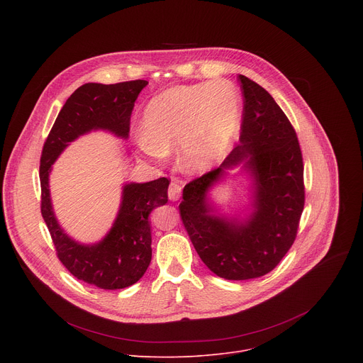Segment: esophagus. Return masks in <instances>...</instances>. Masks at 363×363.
<instances>
[{"label": "esophagus", "instance_id": "obj_1", "mask_svg": "<svg viewBox=\"0 0 363 363\" xmlns=\"http://www.w3.org/2000/svg\"><path fill=\"white\" fill-rule=\"evenodd\" d=\"M181 192H182V186L178 181H172L169 188H168V196L171 201H178L181 198Z\"/></svg>", "mask_w": 363, "mask_h": 363}]
</instances>
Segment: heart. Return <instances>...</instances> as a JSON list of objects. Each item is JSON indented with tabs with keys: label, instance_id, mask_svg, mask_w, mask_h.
Returning <instances> with one entry per match:
<instances>
[{
	"label": "heart",
	"instance_id": "heart-1",
	"mask_svg": "<svg viewBox=\"0 0 363 363\" xmlns=\"http://www.w3.org/2000/svg\"><path fill=\"white\" fill-rule=\"evenodd\" d=\"M241 119L238 91L225 82L177 86L150 99L138 136L143 153L155 160L179 145V164L205 172L230 150Z\"/></svg>",
	"mask_w": 363,
	"mask_h": 363
}]
</instances>
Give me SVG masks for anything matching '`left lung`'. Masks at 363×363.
<instances>
[{
	"mask_svg": "<svg viewBox=\"0 0 363 363\" xmlns=\"http://www.w3.org/2000/svg\"><path fill=\"white\" fill-rule=\"evenodd\" d=\"M240 143L224 162L185 185L184 227L203 264L227 280L270 273L293 245L304 206L303 158L296 130L260 84L240 74ZM240 163L253 178V211L245 220L211 215L206 192Z\"/></svg>",
	"mask_w": 363,
	"mask_h": 363,
	"instance_id": "left-lung-1",
	"label": "left lung"
}]
</instances>
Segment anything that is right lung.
Returning a JSON list of instances; mask_svg holds the SVG:
<instances>
[{"mask_svg":"<svg viewBox=\"0 0 363 363\" xmlns=\"http://www.w3.org/2000/svg\"><path fill=\"white\" fill-rule=\"evenodd\" d=\"M146 80L116 84L86 83L67 99L41 152V216L55 242L59 260L79 280L103 290L135 284L149 267L152 237L149 214L168 202V178L145 184H126L113 227L96 244H80L70 238L56 220L51 206L48 175L51 165L66 146L90 130H109L126 139L130 115Z\"/></svg>","mask_w":363,"mask_h":363,"instance_id":"add662e5","label":"right lung"}]
</instances>
